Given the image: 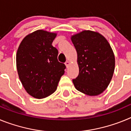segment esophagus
I'll use <instances>...</instances> for the list:
<instances>
[{"label":"esophagus","mask_w":131,"mask_h":131,"mask_svg":"<svg viewBox=\"0 0 131 131\" xmlns=\"http://www.w3.org/2000/svg\"><path fill=\"white\" fill-rule=\"evenodd\" d=\"M69 64H70V63H69V62H68V61H67V62H66V63H65V65H66V66L67 68H68V67H69Z\"/></svg>","instance_id":"obj_1"}]
</instances>
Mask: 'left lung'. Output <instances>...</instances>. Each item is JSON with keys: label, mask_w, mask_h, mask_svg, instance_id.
<instances>
[{"label": "left lung", "mask_w": 131, "mask_h": 131, "mask_svg": "<svg viewBox=\"0 0 131 131\" xmlns=\"http://www.w3.org/2000/svg\"><path fill=\"white\" fill-rule=\"evenodd\" d=\"M77 53L79 75L73 79L77 91L97 96L107 89L115 69V56L106 38L96 31L84 30L71 36Z\"/></svg>", "instance_id": "left-lung-1"}]
</instances>
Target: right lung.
Here are the masks:
<instances>
[{"instance_id":"1","label":"right lung","mask_w":131,"mask_h":131,"mask_svg":"<svg viewBox=\"0 0 131 131\" xmlns=\"http://www.w3.org/2000/svg\"><path fill=\"white\" fill-rule=\"evenodd\" d=\"M57 34L37 30L24 37L16 54L18 76L26 92L38 99L54 93L64 74L66 66L58 60L52 45Z\"/></svg>"}]
</instances>
